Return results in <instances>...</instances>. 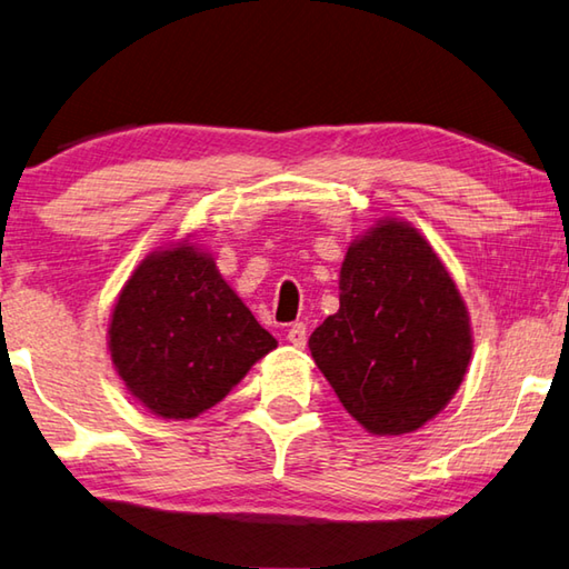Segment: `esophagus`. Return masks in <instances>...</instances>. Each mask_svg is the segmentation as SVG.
<instances>
[{"label":"esophagus","mask_w":569,"mask_h":569,"mask_svg":"<svg viewBox=\"0 0 569 569\" xmlns=\"http://www.w3.org/2000/svg\"><path fill=\"white\" fill-rule=\"evenodd\" d=\"M288 343L296 348H306V323H293L288 328Z\"/></svg>","instance_id":"34e87169"}]
</instances>
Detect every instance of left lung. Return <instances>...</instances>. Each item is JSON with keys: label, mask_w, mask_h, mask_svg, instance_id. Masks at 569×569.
<instances>
[{"label": "left lung", "mask_w": 569, "mask_h": 569, "mask_svg": "<svg viewBox=\"0 0 569 569\" xmlns=\"http://www.w3.org/2000/svg\"><path fill=\"white\" fill-rule=\"evenodd\" d=\"M308 348L360 426L402 436L456 396L472 356L470 318L430 243L410 223L386 219L350 243L338 313Z\"/></svg>", "instance_id": "left-lung-1"}]
</instances>
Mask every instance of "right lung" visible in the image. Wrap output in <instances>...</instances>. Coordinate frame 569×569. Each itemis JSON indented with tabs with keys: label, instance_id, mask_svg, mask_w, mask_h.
I'll return each mask as SVG.
<instances>
[{
	"label": "right lung",
	"instance_id": "obj_1",
	"mask_svg": "<svg viewBox=\"0 0 569 569\" xmlns=\"http://www.w3.org/2000/svg\"><path fill=\"white\" fill-rule=\"evenodd\" d=\"M276 348V338L191 243L143 258L113 306L109 350L129 392L153 416L213 408Z\"/></svg>",
	"mask_w": 569,
	"mask_h": 569
}]
</instances>
